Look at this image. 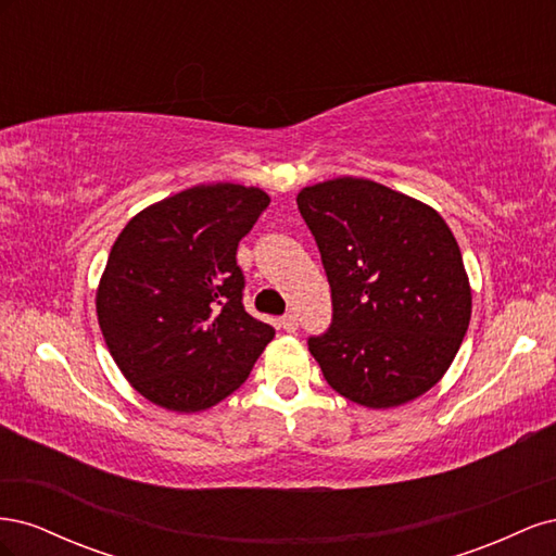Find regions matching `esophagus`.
<instances>
[{"instance_id": "obj_1", "label": "esophagus", "mask_w": 556, "mask_h": 556, "mask_svg": "<svg viewBox=\"0 0 556 556\" xmlns=\"http://www.w3.org/2000/svg\"><path fill=\"white\" fill-rule=\"evenodd\" d=\"M280 325H282V329L285 331H296V327H299V319H296V315L294 313H285L282 317H280Z\"/></svg>"}]
</instances>
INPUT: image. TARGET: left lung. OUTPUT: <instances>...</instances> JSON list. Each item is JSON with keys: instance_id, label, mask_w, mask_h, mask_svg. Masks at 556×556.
I'll use <instances>...</instances> for the list:
<instances>
[{"instance_id": "obj_1", "label": "left lung", "mask_w": 556, "mask_h": 556, "mask_svg": "<svg viewBox=\"0 0 556 556\" xmlns=\"http://www.w3.org/2000/svg\"><path fill=\"white\" fill-rule=\"evenodd\" d=\"M296 206L315 237L333 319L308 341L341 396L364 408L429 392L470 323L462 250L439 211L368 178L308 185Z\"/></svg>"}]
</instances>
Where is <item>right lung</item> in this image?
Masks as SVG:
<instances>
[{
	"instance_id": "obj_1",
	"label": "right lung",
	"mask_w": 556,
	"mask_h": 556,
	"mask_svg": "<svg viewBox=\"0 0 556 556\" xmlns=\"http://www.w3.org/2000/svg\"><path fill=\"white\" fill-rule=\"evenodd\" d=\"M260 188L194 185L137 213L97 288L113 362L150 403L199 413L250 376L274 327L245 313L239 241L268 206Z\"/></svg>"
}]
</instances>
